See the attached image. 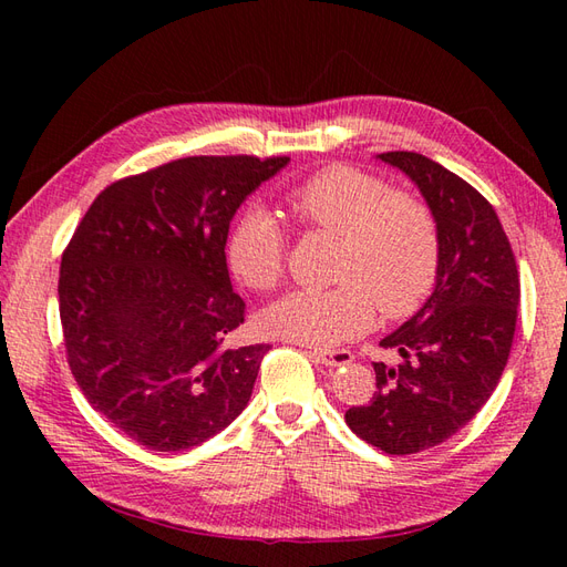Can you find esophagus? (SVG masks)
Segmentation results:
<instances>
[{
    "instance_id": "obj_1",
    "label": "esophagus",
    "mask_w": 567,
    "mask_h": 567,
    "mask_svg": "<svg viewBox=\"0 0 567 567\" xmlns=\"http://www.w3.org/2000/svg\"><path fill=\"white\" fill-rule=\"evenodd\" d=\"M309 355L327 368H341L353 360L351 351H341V348L339 351H321V348H315V351H309Z\"/></svg>"
}]
</instances>
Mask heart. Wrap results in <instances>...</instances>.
I'll return each mask as SVG.
<instances>
[{
    "label": "heart",
    "instance_id": "1",
    "mask_svg": "<svg viewBox=\"0 0 567 567\" xmlns=\"http://www.w3.org/2000/svg\"><path fill=\"white\" fill-rule=\"evenodd\" d=\"M287 207L315 231L339 238L327 290H297L262 311V329L295 343L327 348L402 319L424 305L441 262L436 216L406 192L355 167L331 165L297 185ZM285 231L265 209H250L228 234V268L250 290H272L285 272Z\"/></svg>",
    "mask_w": 567,
    "mask_h": 567
}]
</instances>
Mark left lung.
Segmentation results:
<instances>
[{
    "label": "left lung",
    "instance_id": "obj_1",
    "mask_svg": "<svg viewBox=\"0 0 567 567\" xmlns=\"http://www.w3.org/2000/svg\"><path fill=\"white\" fill-rule=\"evenodd\" d=\"M378 158L424 195L441 262L424 307L380 341L402 363H372L378 390L348 409L346 424L384 453L409 455L451 439L495 392L514 341L519 270L497 212L463 177L409 151Z\"/></svg>",
    "mask_w": 567,
    "mask_h": 567
}]
</instances>
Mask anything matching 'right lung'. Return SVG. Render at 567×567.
Listing matches in <instances>:
<instances>
[{
    "label": "right lung",
    "mask_w": 567,
    "mask_h": 567,
    "mask_svg": "<svg viewBox=\"0 0 567 567\" xmlns=\"http://www.w3.org/2000/svg\"><path fill=\"white\" fill-rule=\"evenodd\" d=\"M290 158L192 155L102 189L60 260L72 378L151 451H185L244 412L270 346L228 348L246 302L226 238L240 204Z\"/></svg>",
    "instance_id": "right-lung-1"
}]
</instances>
